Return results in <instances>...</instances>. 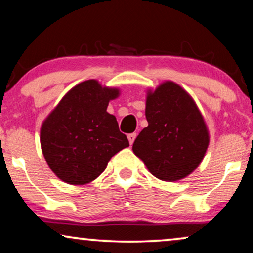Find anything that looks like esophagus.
<instances>
[{
  "mask_svg": "<svg viewBox=\"0 0 253 253\" xmlns=\"http://www.w3.org/2000/svg\"><path fill=\"white\" fill-rule=\"evenodd\" d=\"M136 137H137L136 133H130V134H127V139H129L130 145L133 144V141H134V139H136Z\"/></svg>",
  "mask_w": 253,
  "mask_h": 253,
  "instance_id": "obj_1",
  "label": "esophagus"
}]
</instances>
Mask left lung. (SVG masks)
<instances>
[{
	"label": "left lung",
	"instance_id": "obj_1",
	"mask_svg": "<svg viewBox=\"0 0 253 253\" xmlns=\"http://www.w3.org/2000/svg\"><path fill=\"white\" fill-rule=\"evenodd\" d=\"M145 115L148 126L134 140L133 153L162 181L191 174L210 143L205 121L191 96L175 83L165 82L147 93Z\"/></svg>",
	"mask_w": 253,
	"mask_h": 253
}]
</instances>
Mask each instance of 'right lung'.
<instances>
[{
  "mask_svg": "<svg viewBox=\"0 0 253 253\" xmlns=\"http://www.w3.org/2000/svg\"><path fill=\"white\" fill-rule=\"evenodd\" d=\"M119 89L96 81L70 89L42 123L41 148L54 174L65 183L83 185L105 170L110 158L129 146L116 117L107 113Z\"/></svg>",
  "mask_w": 253,
  "mask_h": 253,
  "instance_id": "right-lung-1",
  "label": "right lung"
}]
</instances>
